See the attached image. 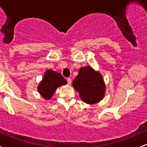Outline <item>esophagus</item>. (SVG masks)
I'll list each match as a JSON object with an SVG mask.
<instances>
[{
    "instance_id": "1",
    "label": "esophagus",
    "mask_w": 147,
    "mask_h": 147,
    "mask_svg": "<svg viewBox=\"0 0 147 147\" xmlns=\"http://www.w3.org/2000/svg\"><path fill=\"white\" fill-rule=\"evenodd\" d=\"M67 83H68V84H71V83H72V80H71V78H67Z\"/></svg>"
}]
</instances>
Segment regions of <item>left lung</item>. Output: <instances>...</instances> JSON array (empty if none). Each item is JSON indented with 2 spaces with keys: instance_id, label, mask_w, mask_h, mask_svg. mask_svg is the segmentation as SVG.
I'll return each instance as SVG.
<instances>
[{
  "instance_id": "left-lung-1",
  "label": "left lung",
  "mask_w": 147,
  "mask_h": 147,
  "mask_svg": "<svg viewBox=\"0 0 147 147\" xmlns=\"http://www.w3.org/2000/svg\"><path fill=\"white\" fill-rule=\"evenodd\" d=\"M72 86L80 94L82 101L90 105L101 101L106 93L103 76L91 66L80 69L78 75L72 82Z\"/></svg>"
}]
</instances>
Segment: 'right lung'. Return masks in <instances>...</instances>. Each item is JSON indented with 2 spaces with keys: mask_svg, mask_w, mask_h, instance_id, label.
Wrapping results in <instances>:
<instances>
[{
  "mask_svg": "<svg viewBox=\"0 0 147 147\" xmlns=\"http://www.w3.org/2000/svg\"><path fill=\"white\" fill-rule=\"evenodd\" d=\"M66 84L67 81L61 74L52 69H47L42 80L38 84L37 90L44 99L49 100L59 86Z\"/></svg>",
  "mask_w": 147,
  "mask_h": 147,
  "instance_id": "obj_1",
  "label": "right lung"
}]
</instances>
